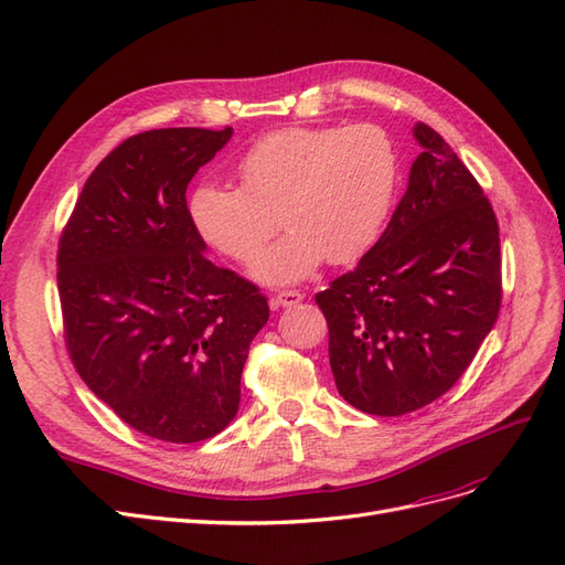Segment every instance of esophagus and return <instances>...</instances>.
I'll return each instance as SVG.
<instances>
[{
	"instance_id": "obj_1",
	"label": "esophagus",
	"mask_w": 565,
	"mask_h": 565,
	"mask_svg": "<svg viewBox=\"0 0 565 565\" xmlns=\"http://www.w3.org/2000/svg\"><path fill=\"white\" fill-rule=\"evenodd\" d=\"M301 299L303 295L297 292V289H282V292L270 297V306L273 309H287V306H297Z\"/></svg>"
}]
</instances>
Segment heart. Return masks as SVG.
<instances>
[{
	"label": "heart",
	"instance_id": "1",
	"mask_svg": "<svg viewBox=\"0 0 565 565\" xmlns=\"http://www.w3.org/2000/svg\"><path fill=\"white\" fill-rule=\"evenodd\" d=\"M235 174L241 188L198 185L188 216L204 243L237 264L254 262L282 220L290 231L258 255L252 276L292 285L324 259L351 264L374 245L396 193L398 156L377 125L285 127L254 141Z\"/></svg>",
	"mask_w": 565,
	"mask_h": 565
}]
</instances>
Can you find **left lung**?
Returning a JSON list of instances; mask_svg holds the SVG:
<instances>
[{"label":"left lung","mask_w":565,"mask_h":565,"mask_svg":"<svg viewBox=\"0 0 565 565\" xmlns=\"http://www.w3.org/2000/svg\"><path fill=\"white\" fill-rule=\"evenodd\" d=\"M386 231L316 295L341 398L398 417L465 374L502 303L500 228L483 188L429 125Z\"/></svg>","instance_id":"left-lung-1"}]
</instances>
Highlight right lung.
I'll use <instances>...</instances> for the list:
<instances>
[{"instance_id":"obj_1","label":"right lung","mask_w":565,"mask_h":565,"mask_svg":"<svg viewBox=\"0 0 565 565\" xmlns=\"http://www.w3.org/2000/svg\"><path fill=\"white\" fill-rule=\"evenodd\" d=\"M233 129H150L119 143L84 183L58 243L65 344L96 396L167 443L224 431L241 405L259 287L214 266L185 188Z\"/></svg>"}]
</instances>
